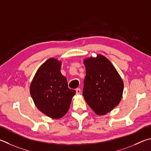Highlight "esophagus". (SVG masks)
Instances as JSON below:
<instances>
[{
	"mask_svg": "<svg viewBox=\"0 0 151 151\" xmlns=\"http://www.w3.org/2000/svg\"><path fill=\"white\" fill-rule=\"evenodd\" d=\"M76 94H80L81 93V89L80 88L76 89Z\"/></svg>",
	"mask_w": 151,
	"mask_h": 151,
	"instance_id": "1",
	"label": "esophagus"
}]
</instances>
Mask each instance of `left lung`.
<instances>
[{
	"mask_svg": "<svg viewBox=\"0 0 151 151\" xmlns=\"http://www.w3.org/2000/svg\"><path fill=\"white\" fill-rule=\"evenodd\" d=\"M83 63L86 67L84 99L96 114H106L121 101L123 81L114 66L104 55L87 58Z\"/></svg>",
	"mask_w": 151,
	"mask_h": 151,
	"instance_id": "1",
	"label": "left lung"
}]
</instances>
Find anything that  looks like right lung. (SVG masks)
<instances>
[{
  "instance_id": "1",
  "label": "right lung",
  "mask_w": 151,
  "mask_h": 151,
  "mask_svg": "<svg viewBox=\"0 0 151 151\" xmlns=\"http://www.w3.org/2000/svg\"><path fill=\"white\" fill-rule=\"evenodd\" d=\"M61 62L50 58L37 71L30 91L37 108L49 117L60 119L70 108L76 91L68 88L60 71Z\"/></svg>"
}]
</instances>
